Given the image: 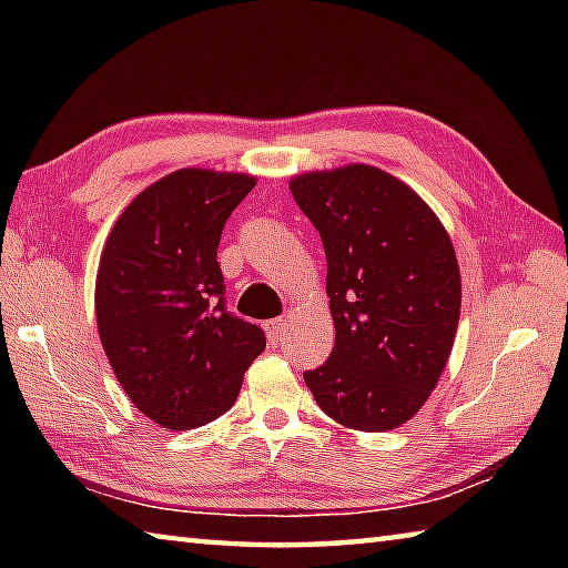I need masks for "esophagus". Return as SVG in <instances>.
Masks as SVG:
<instances>
[{
	"instance_id": "34e87169",
	"label": "esophagus",
	"mask_w": 568,
	"mask_h": 568,
	"mask_svg": "<svg viewBox=\"0 0 568 568\" xmlns=\"http://www.w3.org/2000/svg\"><path fill=\"white\" fill-rule=\"evenodd\" d=\"M285 327H287V320L277 317V320H271L268 324H265V332H268L271 339H281V336L285 334Z\"/></svg>"
}]
</instances>
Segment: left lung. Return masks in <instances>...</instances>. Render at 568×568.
I'll list each match as a JSON object with an SVG mask.
<instances>
[{
	"mask_svg": "<svg viewBox=\"0 0 568 568\" xmlns=\"http://www.w3.org/2000/svg\"><path fill=\"white\" fill-rule=\"evenodd\" d=\"M327 253L334 348L307 388L334 422L361 432L405 425L449 361L462 312L452 239L415 190L354 163L291 180Z\"/></svg>",
	"mask_w": 568,
	"mask_h": 568,
	"instance_id": "1",
	"label": "left lung"
}]
</instances>
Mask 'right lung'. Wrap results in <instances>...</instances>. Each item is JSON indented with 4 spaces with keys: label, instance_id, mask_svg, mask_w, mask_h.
<instances>
[{
    "label": "right lung",
    "instance_id": "right-lung-1",
    "mask_svg": "<svg viewBox=\"0 0 568 568\" xmlns=\"http://www.w3.org/2000/svg\"><path fill=\"white\" fill-rule=\"evenodd\" d=\"M256 185L244 173L183 168L149 185L102 248L94 312L116 381L165 429H192L236 403L265 334L226 312L222 229Z\"/></svg>",
    "mask_w": 568,
    "mask_h": 568
}]
</instances>
